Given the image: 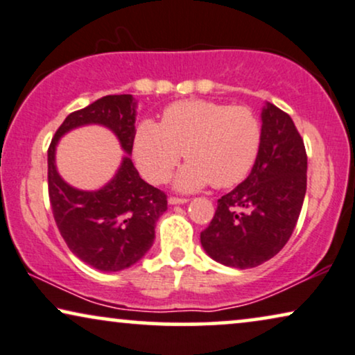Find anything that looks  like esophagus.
<instances>
[{"mask_svg":"<svg viewBox=\"0 0 355 355\" xmlns=\"http://www.w3.org/2000/svg\"><path fill=\"white\" fill-rule=\"evenodd\" d=\"M185 202H188V200H185V198H173V196L168 198V205H170V206L185 205Z\"/></svg>","mask_w":355,"mask_h":355,"instance_id":"obj_1","label":"esophagus"}]
</instances>
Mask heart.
<instances>
[{
    "label": "heart",
    "mask_w": 355,
    "mask_h": 355,
    "mask_svg": "<svg viewBox=\"0 0 355 355\" xmlns=\"http://www.w3.org/2000/svg\"><path fill=\"white\" fill-rule=\"evenodd\" d=\"M263 143V126L248 107L207 101H180L162 112V120H143L133 136L135 162L153 183H164L180 162L175 177L178 191L207 185L230 188L248 177Z\"/></svg>",
    "instance_id": "1"
}]
</instances>
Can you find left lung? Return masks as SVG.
I'll return each mask as SVG.
<instances>
[{
    "instance_id": "1",
    "label": "left lung",
    "mask_w": 355,
    "mask_h": 355,
    "mask_svg": "<svg viewBox=\"0 0 355 355\" xmlns=\"http://www.w3.org/2000/svg\"><path fill=\"white\" fill-rule=\"evenodd\" d=\"M263 143L245 180L217 200L201 245L214 261L247 269L284 248L306 191V154L292 118L272 103L261 110Z\"/></svg>"
}]
</instances>
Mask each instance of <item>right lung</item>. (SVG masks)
Wrapping results in <instances>:
<instances>
[{"label":"right lung","instance_id":"add662e5","mask_svg":"<svg viewBox=\"0 0 355 355\" xmlns=\"http://www.w3.org/2000/svg\"><path fill=\"white\" fill-rule=\"evenodd\" d=\"M138 101L130 94L105 96L69 113L49 148V195L61 237L71 252L98 271L131 268L153 247L155 222L167 211V196L139 177L131 160ZM98 124L117 136L127 154L98 191H79L55 168V146L69 130Z\"/></svg>","mask_w":355,"mask_h":355}]
</instances>
